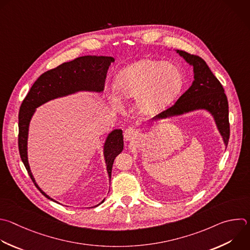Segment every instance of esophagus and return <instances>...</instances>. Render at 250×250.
<instances>
[{
	"label": "esophagus",
	"mask_w": 250,
	"mask_h": 250,
	"mask_svg": "<svg viewBox=\"0 0 250 250\" xmlns=\"http://www.w3.org/2000/svg\"><path fill=\"white\" fill-rule=\"evenodd\" d=\"M138 135H139L138 131L133 127H127L124 133L125 141H133L138 137Z\"/></svg>",
	"instance_id": "1"
}]
</instances>
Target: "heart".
I'll use <instances>...</instances> for the list:
<instances>
[{
    "label": "heart",
    "mask_w": 250,
    "mask_h": 250,
    "mask_svg": "<svg viewBox=\"0 0 250 250\" xmlns=\"http://www.w3.org/2000/svg\"><path fill=\"white\" fill-rule=\"evenodd\" d=\"M184 86V76L174 63L142 59L119 71L115 89L125 99L135 98L141 115H154L169 106Z\"/></svg>",
    "instance_id": "heart-1"
}]
</instances>
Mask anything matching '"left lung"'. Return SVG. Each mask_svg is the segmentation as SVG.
Instances as JSON below:
<instances>
[{"instance_id": "1", "label": "left lung", "mask_w": 250, "mask_h": 250, "mask_svg": "<svg viewBox=\"0 0 250 250\" xmlns=\"http://www.w3.org/2000/svg\"><path fill=\"white\" fill-rule=\"evenodd\" d=\"M176 52L192 66L194 78L192 84L173 107L150 121H163L195 111H206L213 118L224 144L227 146L229 137V104L222 84L203 59L185 51L176 50Z\"/></svg>"}]
</instances>
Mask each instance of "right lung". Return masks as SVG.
Segmentation results:
<instances>
[{
	"instance_id": "1",
	"label": "right lung",
	"mask_w": 250,
	"mask_h": 250,
	"mask_svg": "<svg viewBox=\"0 0 250 250\" xmlns=\"http://www.w3.org/2000/svg\"><path fill=\"white\" fill-rule=\"evenodd\" d=\"M114 62L115 59L113 57L89 55L63 62L56 68L48 70L39 76L21 106L19 115V149L21 158L36 188L45 197L54 202L59 203L40 188L30 170L27 144L29 125L32 117L38 107L49 101L76 94L78 92L102 93L104 91L109 66ZM123 149V130L120 128L113 129L107 134L103 145V155L110 179L114 160ZM104 201L105 198L101 203L93 207L99 206Z\"/></svg>"
}]
</instances>
